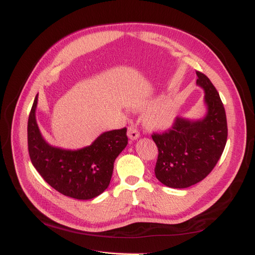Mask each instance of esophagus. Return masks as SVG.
Listing matches in <instances>:
<instances>
[{
    "label": "esophagus",
    "instance_id": "obj_1",
    "mask_svg": "<svg viewBox=\"0 0 255 255\" xmlns=\"http://www.w3.org/2000/svg\"><path fill=\"white\" fill-rule=\"evenodd\" d=\"M128 136L129 139L136 140L137 138L139 137V132H138L137 128H136V127H134V126H130V127H128Z\"/></svg>",
    "mask_w": 255,
    "mask_h": 255
}]
</instances>
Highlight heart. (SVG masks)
Listing matches in <instances>:
<instances>
[{"label": "heart", "mask_w": 255, "mask_h": 255, "mask_svg": "<svg viewBox=\"0 0 255 255\" xmlns=\"http://www.w3.org/2000/svg\"><path fill=\"white\" fill-rule=\"evenodd\" d=\"M151 109L146 114V122L150 127L164 128L171 125L175 117V109L171 102L161 104H151Z\"/></svg>", "instance_id": "b5f03b06"}]
</instances>
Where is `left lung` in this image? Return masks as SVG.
Returning a JSON list of instances; mask_svg holds the SVG:
<instances>
[{
	"label": "left lung",
	"mask_w": 255,
	"mask_h": 255,
	"mask_svg": "<svg viewBox=\"0 0 255 255\" xmlns=\"http://www.w3.org/2000/svg\"><path fill=\"white\" fill-rule=\"evenodd\" d=\"M196 73L197 84L205 92V117L198 121L177 117L171 128L152 135L158 149L154 172L160 183L171 188H187L205 179L227 143V116L218 91L205 74Z\"/></svg>",
	"instance_id": "obj_1"
}]
</instances>
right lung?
<instances>
[{
	"label": "right lung",
	"mask_w": 255,
	"mask_h": 255,
	"mask_svg": "<svg viewBox=\"0 0 255 255\" xmlns=\"http://www.w3.org/2000/svg\"><path fill=\"white\" fill-rule=\"evenodd\" d=\"M37 96L27 122L28 154L33 166L50 186L78 200L96 198L109 187L115 159L128 144L127 128L100 135L80 150H64L42 138L36 121Z\"/></svg>",
	"instance_id": "obj_1"
}]
</instances>
